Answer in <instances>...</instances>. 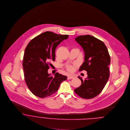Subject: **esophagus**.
I'll return each mask as SVG.
<instances>
[{"label": "esophagus", "mask_w": 130, "mask_h": 130, "mask_svg": "<svg viewBox=\"0 0 130 130\" xmlns=\"http://www.w3.org/2000/svg\"><path fill=\"white\" fill-rule=\"evenodd\" d=\"M74 78V76H72V75H69L68 76V79H72V78Z\"/></svg>", "instance_id": "1"}]
</instances>
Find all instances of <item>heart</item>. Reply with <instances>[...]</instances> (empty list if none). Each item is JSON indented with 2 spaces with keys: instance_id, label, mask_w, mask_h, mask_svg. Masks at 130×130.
<instances>
[{
  "instance_id": "1",
  "label": "heart",
  "mask_w": 130,
  "mask_h": 130,
  "mask_svg": "<svg viewBox=\"0 0 130 130\" xmlns=\"http://www.w3.org/2000/svg\"><path fill=\"white\" fill-rule=\"evenodd\" d=\"M67 69H68V70H69V71H72V69H73V68H72V67H71V66H68V67H67Z\"/></svg>"
}]
</instances>
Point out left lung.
Segmentation results:
<instances>
[{"instance_id": "left-lung-1", "label": "left lung", "mask_w": 130, "mask_h": 130, "mask_svg": "<svg viewBox=\"0 0 130 130\" xmlns=\"http://www.w3.org/2000/svg\"><path fill=\"white\" fill-rule=\"evenodd\" d=\"M75 40L85 53V61L79 71H86L88 77L83 80L78 76L82 84L74 92L82 98L92 99L102 91L109 79L110 56L105 43L92 36H80Z\"/></svg>"}]
</instances>
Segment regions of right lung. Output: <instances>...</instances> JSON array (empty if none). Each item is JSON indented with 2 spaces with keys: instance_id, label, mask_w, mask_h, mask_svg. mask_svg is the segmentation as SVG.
<instances>
[{
  "instance_id": "obj_1",
  "label": "right lung",
  "mask_w": 130,
  "mask_h": 130,
  "mask_svg": "<svg viewBox=\"0 0 130 130\" xmlns=\"http://www.w3.org/2000/svg\"><path fill=\"white\" fill-rule=\"evenodd\" d=\"M69 35L44 32L33 38L25 48L22 66L25 83L31 92L39 98L48 96L58 90L67 76L56 73H48L51 62L55 60L57 46Z\"/></svg>"
}]
</instances>
